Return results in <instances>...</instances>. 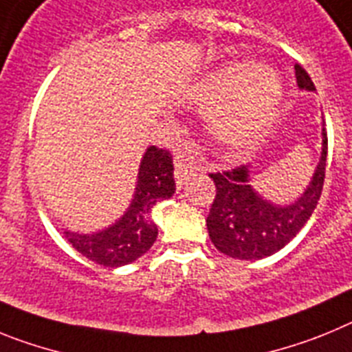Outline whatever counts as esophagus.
<instances>
[{"label":"esophagus","mask_w":352,"mask_h":352,"mask_svg":"<svg viewBox=\"0 0 352 352\" xmlns=\"http://www.w3.org/2000/svg\"><path fill=\"white\" fill-rule=\"evenodd\" d=\"M194 164H192L183 153L174 157V176H176V182H178L179 185H183V183L188 179V176L194 173Z\"/></svg>","instance_id":"34e87169"}]
</instances>
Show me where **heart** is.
Instances as JSON below:
<instances>
[{"label":"heart","instance_id":"obj_1","mask_svg":"<svg viewBox=\"0 0 352 352\" xmlns=\"http://www.w3.org/2000/svg\"><path fill=\"white\" fill-rule=\"evenodd\" d=\"M280 79L263 63H227L199 80L194 100L211 111V132L229 148L256 141L272 123L280 102Z\"/></svg>","mask_w":352,"mask_h":352}]
</instances>
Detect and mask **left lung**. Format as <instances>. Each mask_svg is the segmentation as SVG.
I'll return each instance as SVG.
<instances>
[{"mask_svg":"<svg viewBox=\"0 0 352 352\" xmlns=\"http://www.w3.org/2000/svg\"><path fill=\"white\" fill-rule=\"evenodd\" d=\"M300 89L316 91L312 79L301 65H294ZM328 135L322 129L321 160L307 190L292 204L276 206L261 197L250 186L248 166L210 174L217 194L206 219L213 245L234 259H263L291 241L309 222L321 197L326 176Z\"/></svg>","mask_w":352,"mask_h":352,"instance_id":"8db88e82","label":"left lung"}]
</instances>
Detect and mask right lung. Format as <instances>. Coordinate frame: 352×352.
Returning <instances> with one entry per match:
<instances>
[{"mask_svg": "<svg viewBox=\"0 0 352 352\" xmlns=\"http://www.w3.org/2000/svg\"><path fill=\"white\" fill-rule=\"evenodd\" d=\"M138 178L132 204L116 223L95 234L63 232L74 248L93 263L118 268L139 259L155 243L158 229L151 219V210L176 190L169 149L149 146L141 160Z\"/></svg>", "mask_w": 352, "mask_h": 352, "instance_id": "add662e5", "label": "right lung"}]
</instances>
